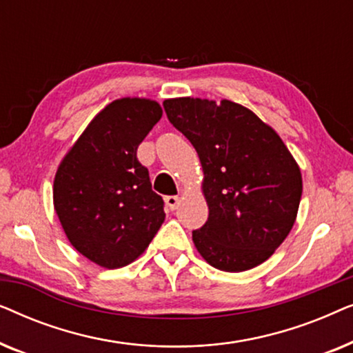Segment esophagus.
<instances>
[{"mask_svg":"<svg viewBox=\"0 0 353 353\" xmlns=\"http://www.w3.org/2000/svg\"><path fill=\"white\" fill-rule=\"evenodd\" d=\"M180 197H178V196H167L165 197V204H167V207H168V209H170V210H175L176 209V207L178 205H180Z\"/></svg>","mask_w":353,"mask_h":353,"instance_id":"34e87169","label":"esophagus"}]
</instances>
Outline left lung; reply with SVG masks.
Listing matches in <instances>:
<instances>
[{"instance_id": "8db88e82", "label": "left lung", "mask_w": 353, "mask_h": 353, "mask_svg": "<svg viewBox=\"0 0 353 353\" xmlns=\"http://www.w3.org/2000/svg\"><path fill=\"white\" fill-rule=\"evenodd\" d=\"M167 117L199 156L209 219L192 231L197 252L221 272H245L273 255L296 221L302 175L274 130L233 101H163Z\"/></svg>"}]
</instances>
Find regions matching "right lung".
Segmentation results:
<instances>
[{"mask_svg": "<svg viewBox=\"0 0 353 353\" xmlns=\"http://www.w3.org/2000/svg\"><path fill=\"white\" fill-rule=\"evenodd\" d=\"M162 117L157 101L122 98L88 123L57 167L54 210L70 244L103 268L141 255L165 220L137 149Z\"/></svg>", "mask_w": 353, "mask_h": 353, "instance_id": "1", "label": "right lung"}]
</instances>
